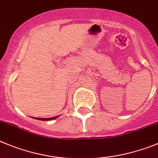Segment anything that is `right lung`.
I'll use <instances>...</instances> for the list:
<instances>
[{
	"label": "right lung",
	"instance_id": "add662e5",
	"mask_svg": "<svg viewBox=\"0 0 158 158\" xmlns=\"http://www.w3.org/2000/svg\"><path fill=\"white\" fill-rule=\"evenodd\" d=\"M59 116H56V117H53V118H35L37 120H40V121H51V120H54L56 118H57Z\"/></svg>",
	"mask_w": 158,
	"mask_h": 158
}]
</instances>
